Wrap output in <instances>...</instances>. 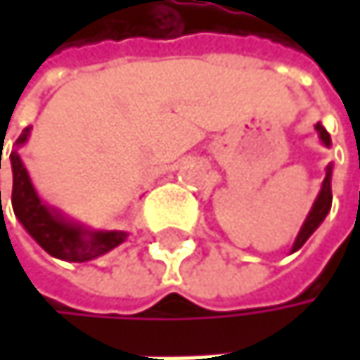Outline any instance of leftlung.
<instances>
[{
	"label": "left lung",
	"mask_w": 360,
	"mask_h": 360,
	"mask_svg": "<svg viewBox=\"0 0 360 360\" xmlns=\"http://www.w3.org/2000/svg\"><path fill=\"white\" fill-rule=\"evenodd\" d=\"M315 129H317V133H319L321 143H323L325 148H329V146H331V137H329V133L325 131L323 124L317 122ZM331 171H333V165H327V169H325V179L323 183H321V189H319V193H317V198H315V202H313V208H311L309 217L304 219V223H302V227H300V231H298V236H296V240H294V246H292V250L290 252L300 250V248L304 246V242L317 231V227L323 223L325 217L329 214V210H331Z\"/></svg>",
	"instance_id": "8db88e82"
}]
</instances>
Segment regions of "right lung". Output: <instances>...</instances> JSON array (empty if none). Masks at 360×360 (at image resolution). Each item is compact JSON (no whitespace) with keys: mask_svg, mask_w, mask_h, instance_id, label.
I'll use <instances>...</instances> for the list:
<instances>
[{"mask_svg":"<svg viewBox=\"0 0 360 360\" xmlns=\"http://www.w3.org/2000/svg\"><path fill=\"white\" fill-rule=\"evenodd\" d=\"M31 129L33 127H27L20 133V137L16 139V146L10 154V167H12V177H14L12 208H14V214L20 221V225L27 229V233L47 254H51L53 258H60V260H68V262H87V260L100 258L106 252L120 246L129 236L127 231L91 229L83 223L68 219L62 210L47 206L39 198L35 185L29 177V171L18 154V150L29 141Z\"/></svg>","mask_w":360,"mask_h":360,"instance_id":"obj_1","label":"right lung"}]
</instances>
